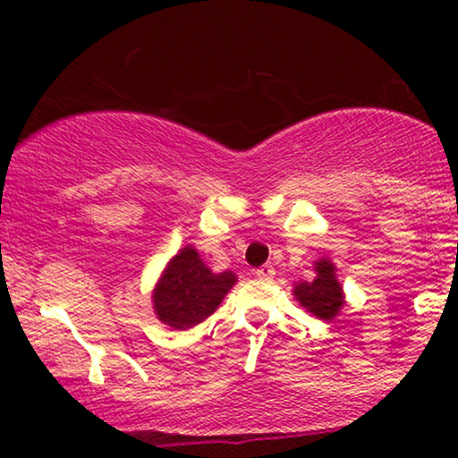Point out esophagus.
<instances>
[{
	"instance_id": "1",
	"label": "esophagus",
	"mask_w": 458,
	"mask_h": 458,
	"mask_svg": "<svg viewBox=\"0 0 458 458\" xmlns=\"http://www.w3.org/2000/svg\"><path fill=\"white\" fill-rule=\"evenodd\" d=\"M254 273H256V277H259V280L271 282L273 276H276V269H273V265H262Z\"/></svg>"
}]
</instances>
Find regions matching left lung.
Returning a JSON list of instances; mask_svg holds the SVG:
<instances>
[{
  "label": "left lung",
  "mask_w": 458,
  "mask_h": 458,
  "mask_svg": "<svg viewBox=\"0 0 458 458\" xmlns=\"http://www.w3.org/2000/svg\"><path fill=\"white\" fill-rule=\"evenodd\" d=\"M314 271H317V277L312 282L297 284L293 295L317 318L331 320L338 317L340 308L344 306L343 286L335 280V267L329 259H318L314 262Z\"/></svg>",
  "instance_id": "left-lung-1"
}]
</instances>
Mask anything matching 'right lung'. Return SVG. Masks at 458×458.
<instances>
[{"mask_svg":"<svg viewBox=\"0 0 458 458\" xmlns=\"http://www.w3.org/2000/svg\"><path fill=\"white\" fill-rule=\"evenodd\" d=\"M234 282L233 271L213 273L196 247L187 245L167 262L152 293V308L167 327L189 329L211 317Z\"/></svg>","mask_w":458,"mask_h":458,"instance_id":"add662e5","label":"right lung"}]
</instances>
